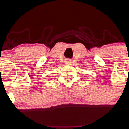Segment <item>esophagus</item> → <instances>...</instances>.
Masks as SVG:
<instances>
[{
  "label": "esophagus",
  "instance_id": "1",
  "mask_svg": "<svg viewBox=\"0 0 129 129\" xmlns=\"http://www.w3.org/2000/svg\"><path fill=\"white\" fill-rule=\"evenodd\" d=\"M70 61H67V64L70 63Z\"/></svg>",
  "mask_w": 129,
  "mask_h": 129
}]
</instances>
